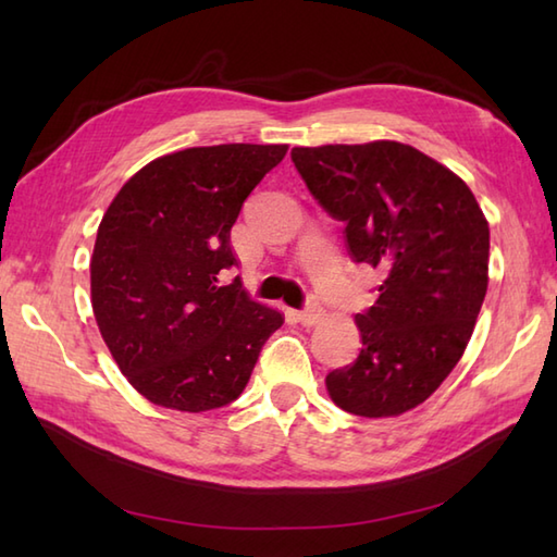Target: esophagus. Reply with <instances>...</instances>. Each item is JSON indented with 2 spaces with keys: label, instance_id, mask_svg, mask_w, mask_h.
<instances>
[{
  "label": "esophagus",
  "instance_id": "esophagus-1",
  "mask_svg": "<svg viewBox=\"0 0 557 557\" xmlns=\"http://www.w3.org/2000/svg\"><path fill=\"white\" fill-rule=\"evenodd\" d=\"M297 318H299L301 325H315L323 318V309H321V306H318V301L311 299L309 304H306V309H301L297 313Z\"/></svg>",
  "mask_w": 557,
  "mask_h": 557
}]
</instances>
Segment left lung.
I'll list each match as a JSON object with an SVG mask.
<instances>
[{
  "mask_svg": "<svg viewBox=\"0 0 557 557\" xmlns=\"http://www.w3.org/2000/svg\"><path fill=\"white\" fill-rule=\"evenodd\" d=\"M292 162L345 222L354 263L383 275L375 304L357 313V361L325 377L330 397L366 419L419 407L465 354L488 289L491 234L474 194L397 140L294 148Z\"/></svg>",
  "mask_w": 557,
  "mask_h": 557,
  "instance_id": "8db88e82",
  "label": "left lung"
}]
</instances>
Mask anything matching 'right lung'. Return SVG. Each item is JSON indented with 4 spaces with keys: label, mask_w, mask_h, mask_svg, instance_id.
Instances as JSON below:
<instances>
[{
    "label": "right lung",
    "mask_w": 557,
    "mask_h": 557,
    "mask_svg": "<svg viewBox=\"0 0 557 557\" xmlns=\"http://www.w3.org/2000/svg\"><path fill=\"white\" fill-rule=\"evenodd\" d=\"M287 146L186 148L146 164L114 196L90 258L92 313L122 373L152 405L208 411L244 393L258 354L285 323L251 301L232 224Z\"/></svg>",
    "instance_id": "right-lung-1"
}]
</instances>
